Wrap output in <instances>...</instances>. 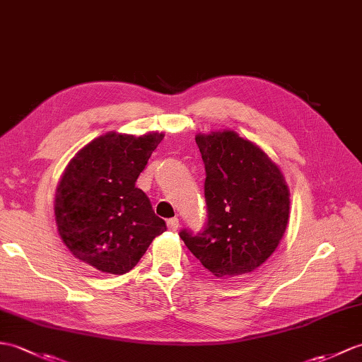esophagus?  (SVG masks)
Returning <instances> with one entry per match:
<instances>
[{
    "instance_id": "34e87169",
    "label": "esophagus",
    "mask_w": 362,
    "mask_h": 362,
    "mask_svg": "<svg viewBox=\"0 0 362 362\" xmlns=\"http://www.w3.org/2000/svg\"><path fill=\"white\" fill-rule=\"evenodd\" d=\"M166 225H168V230L170 231H177V228H179V219L177 217H173V219H170L166 222Z\"/></svg>"
}]
</instances>
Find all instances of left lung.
Listing matches in <instances>:
<instances>
[{
  "label": "left lung",
  "instance_id": "left-lung-1",
  "mask_svg": "<svg viewBox=\"0 0 362 362\" xmlns=\"http://www.w3.org/2000/svg\"><path fill=\"white\" fill-rule=\"evenodd\" d=\"M196 143L206 174V221L200 231L183 228L179 236L217 277L255 272L287 228V185L264 151L236 132L197 136Z\"/></svg>",
  "mask_w": 362,
  "mask_h": 362
}]
</instances>
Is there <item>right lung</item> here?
<instances>
[{"label":"right lung","instance_id":"1","mask_svg":"<svg viewBox=\"0 0 362 362\" xmlns=\"http://www.w3.org/2000/svg\"><path fill=\"white\" fill-rule=\"evenodd\" d=\"M163 134H106L67 165L55 196L58 233L71 253L97 270L124 274L166 231L145 192L136 187Z\"/></svg>","mask_w":362,"mask_h":362}]
</instances>
